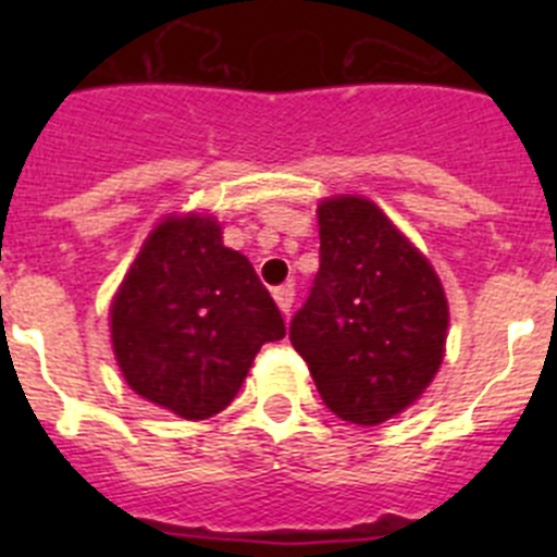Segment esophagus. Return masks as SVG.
<instances>
[{"mask_svg": "<svg viewBox=\"0 0 557 557\" xmlns=\"http://www.w3.org/2000/svg\"><path fill=\"white\" fill-rule=\"evenodd\" d=\"M273 298L275 304H278V309H282L284 314H289V309H293V301H295V287L293 284H282V287L273 289Z\"/></svg>", "mask_w": 557, "mask_h": 557, "instance_id": "obj_1", "label": "esophagus"}]
</instances>
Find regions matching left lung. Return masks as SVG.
Listing matches in <instances>:
<instances>
[{
    "mask_svg": "<svg viewBox=\"0 0 557 557\" xmlns=\"http://www.w3.org/2000/svg\"><path fill=\"white\" fill-rule=\"evenodd\" d=\"M321 270L289 323L323 405L376 426L426 391L444 362L449 304L441 278L376 203L318 206Z\"/></svg>",
    "mask_w": 557,
    "mask_h": 557,
    "instance_id": "8db88e82",
    "label": "left lung"
}]
</instances>
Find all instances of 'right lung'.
I'll return each instance as SVG.
<instances>
[{
    "instance_id": "1",
    "label": "right lung",
    "mask_w": 557,
    "mask_h": 557,
    "mask_svg": "<svg viewBox=\"0 0 557 557\" xmlns=\"http://www.w3.org/2000/svg\"><path fill=\"white\" fill-rule=\"evenodd\" d=\"M284 332L253 264L203 214L156 225L111 304L125 382L186 421L225 410L259 348Z\"/></svg>"
}]
</instances>
